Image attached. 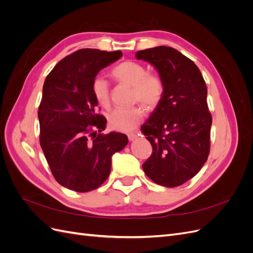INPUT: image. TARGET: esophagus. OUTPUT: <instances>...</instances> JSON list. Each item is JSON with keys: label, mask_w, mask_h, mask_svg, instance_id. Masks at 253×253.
Here are the masks:
<instances>
[{"label": "esophagus", "mask_w": 253, "mask_h": 253, "mask_svg": "<svg viewBox=\"0 0 253 253\" xmlns=\"http://www.w3.org/2000/svg\"><path fill=\"white\" fill-rule=\"evenodd\" d=\"M127 138H128L129 141H133L137 138V134L136 133H129V134H127Z\"/></svg>", "instance_id": "1"}]
</instances>
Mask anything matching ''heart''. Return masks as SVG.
I'll return each instance as SVG.
<instances>
[{
  "mask_svg": "<svg viewBox=\"0 0 253 253\" xmlns=\"http://www.w3.org/2000/svg\"><path fill=\"white\" fill-rule=\"evenodd\" d=\"M147 68L134 61H125L115 66L111 74L120 83L132 86V99L139 100L149 108H155L163 100L166 85L157 74H147ZM93 94L99 104L108 108L111 102L110 86L102 77H96L91 84ZM144 116L142 105L136 104L126 109H116L109 115L111 128L118 132H131Z\"/></svg>",
  "mask_w": 253,
  "mask_h": 253,
  "instance_id": "b5f03b06",
  "label": "heart"
}]
</instances>
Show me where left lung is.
<instances>
[{
    "instance_id": "1",
    "label": "left lung",
    "mask_w": 253,
    "mask_h": 253,
    "mask_svg": "<svg viewBox=\"0 0 253 253\" xmlns=\"http://www.w3.org/2000/svg\"><path fill=\"white\" fill-rule=\"evenodd\" d=\"M136 58L154 65L166 85L163 100L141 126L153 148L142 169L157 185L180 186L200 172L210 152L206 82L193 61L175 48L139 50Z\"/></svg>"
}]
</instances>
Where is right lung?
I'll return each instance as SVG.
<instances>
[{"label": "right lung", "instance_id": "obj_1", "mask_svg": "<svg viewBox=\"0 0 253 253\" xmlns=\"http://www.w3.org/2000/svg\"><path fill=\"white\" fill-rule=\"evenodd\" d=\"M121 56L120 50L82 48L61 60L45 79L38 110L40 144L53 177L76 192L100 187L113 154L127 144L125 134L101 133L106 119L97 114L91 88L98 72Z\"/></svg>", "mask_w": 253, "mask_h": 253}]
</instances>
